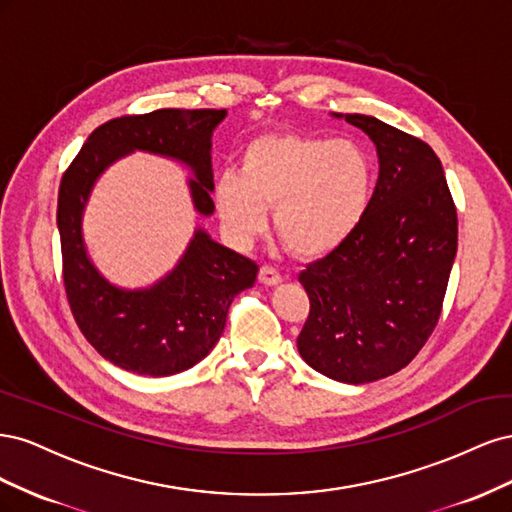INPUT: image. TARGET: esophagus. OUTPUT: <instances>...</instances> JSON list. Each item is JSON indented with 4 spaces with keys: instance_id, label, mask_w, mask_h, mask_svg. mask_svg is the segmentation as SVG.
I'll use <instances>...</instances> for the list:
<instances>
[{
    "instance_id": "obj_1",
    "label": "esophagus",
    "mask_w": 512,
    "mask_h": 512,
    "mask_svg": "<svg viewBox=\"0 0 512 512\" xmlns=\"http://www.w3.org/2000/svg\"><path fill=\"white\" fill-rule=\"evenodd\" d=\"M258 280H260V284H265V286H277L282 282V275L277 273L273 267H260Z\"/></svg>"
}]
</instances>
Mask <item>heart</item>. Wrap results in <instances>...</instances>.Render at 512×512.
<instances>
[{
  "label": "heart",
  "mask_w": 512,
  "mask_h": 512,
  "mask_svg": "<svg viewBox=\"0 0 512 512\" xmlns=\"http://www.w3.org/2000/svg\"><path fill=\"white\" fill-rule=\"evenodd\" d=\"M374 166L350 138L307 134L258 136L243 149L241 173H224L213 188L215 211L235 245L252 243L267 228L294 254L318 258L344 245L363 224Z\"/></svg>",
  "instance_id": "b5f03b06"
}]
</instances>
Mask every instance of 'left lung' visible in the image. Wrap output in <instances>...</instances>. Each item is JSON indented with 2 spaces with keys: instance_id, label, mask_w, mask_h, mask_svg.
<instances>
[{
  "instance_id": "8db88e82",
  "label": "left lung",
  "mask_w": 512,
  "mask_h": 512,
  "mask_svg": "<svg viewBox=\"0 0 512 512\" xmlns=\"http://www.w3.org/2000/svg\"><path fill=\"white\" fill-rule=\"evenodd\" d=\"M376 145L380 173L367 215L301 275L309 316L297 348L337 382L404 369L436 329L457 254V211L433 149L367 115H339Z\"/></svg>"
}]
</instances>
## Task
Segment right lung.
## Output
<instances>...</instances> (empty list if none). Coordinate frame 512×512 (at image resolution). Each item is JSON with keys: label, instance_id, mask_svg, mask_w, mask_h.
<instances>
[{"label": "right lung", "instance_id": "right-lung-1", "mask_svg": "<svg viewBox=\"0 0 512 512\" xmlns=\"http://www.w3.org/2000/svg\"><path fill=\"white\" fill-rule=\"evenodd\" d=\"M226 111L160 108L102 123L61 177L57 228L64 284L79 329L106 361L138 376H173L218 344L232 299L252 288L258 265L228 250L203 228L173 271L147 288H119L98 271L83 239V213L104 170L128 153L145 151L190 168L194 211L211 215V136Z\"/></svg>", "mask_w": 512, "mask_h": 512}]
</instances>
